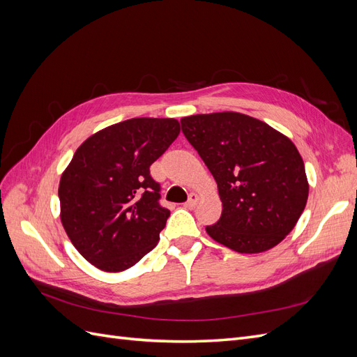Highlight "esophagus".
Instances as JSON below:
<instances>
[{
    "instance_id": "esophagus-1",
    "label": "esophagus",
    "mask_w": 357,
    "mask_h": 357,
    "mask_svg": "<svg viewBox=\"0 0 357 357\" xmlns=\"http://www.w3.org/2000/svg\"><path fill=\"white\" fill-rule=\"evenodd\" d=\"M198 195L197 193H190L189 195V199L185 202V207H188V208H192V207H195V205L198 204Z\"/></svg>"
}]
</instances>
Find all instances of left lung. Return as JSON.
<instances>
[{
  "label": "left lung",
  "instance_id": "8db88e82",
  "mask_svg": "<svg viewBox=\"0 0 357 357\" xmlns=\"http://www.w3.org/2000/svg\"><path fill=\"white\" fill-rule=\"evenodd\" d=\"M181 131L218 183L222 215L205 228L238 253L273 248L305 208L304 160L287 137L262 121L223 112L183 117Z\"/></svg>",
  "mask_w": 357,
  "mask_h": 357
}]
</instances>
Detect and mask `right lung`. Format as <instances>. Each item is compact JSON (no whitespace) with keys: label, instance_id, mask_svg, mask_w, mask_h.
Here are the masks:
<instances>
[{"label":"right lung","instance_id":"obj_1","mask_svg":"<svg viewBox=\"0 0 357 357\" xmlns=\"http://www.w3.org/2000/svg\"><path fill=\"white\" fill-rule=\"evenodd\" d=\"M180 134L176 119L137 117L93 134L59 183L61 220L79 253L102 271L131 268L153 250L169 210L150 165Z\"/></svg>","mask_w":357,"mask_h":357}]
</instances>
